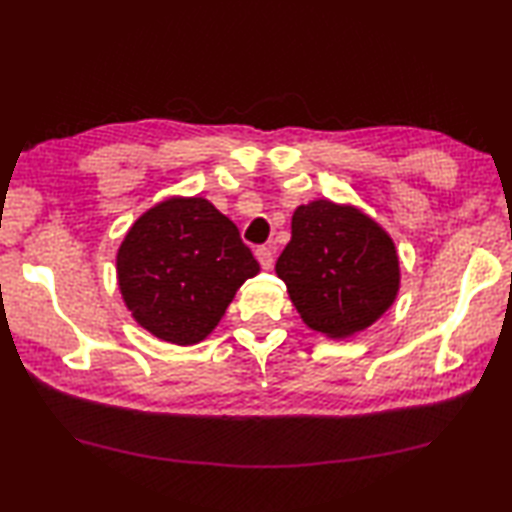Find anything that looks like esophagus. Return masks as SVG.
I'll use <instances>...</instances> for the list:
<instances>
[{
    "instance_id": "esophagus-1",
    "label": "esophagus",
    "mask_w": 512,
    "mask_h": 512,
    "mask_svg": "<svg viewBox=\"0 0 512 512\" xmlns=\"http://www.w3.org/2000/svg\"><path fill=\"white\" fill-rule=\"evenodd\" d=\"M255 255H257V261L261 263L263 270H272V265H274V253H272L270 247H257Z\"/></svg>"
}]
</instances>
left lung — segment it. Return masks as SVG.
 Wrapping results in <instances>:
<instances>
[{
  "label": "left lung",
  "mask_w": 512,
  "mask_h": 512,
  "mask_svg": "<svg viewBox=\"0 0 512 512\" xmlns=\"http://www.w3.org/2000/svg\"><path fill=\"white\" fill-rule=\"evenodd\" d=\"M293 236L276 261L303 322L343 339L379 320L399 288L387 232L355 207L314 201L293 213Z\"/></svg>",
  "instance_id": "left-lung-1"
}]
</instances>
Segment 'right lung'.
Listing matches in <instances>:
<instances>
[{"label": "right lung", "mask_w": 512, "mask_h": 512, "mask_svg": "<svg viewBox=\"0 0 512 512\" xmlns=\"http://www.w3.org/2000/svg\"><path fill=\"white\" fill-rule=\"evenodd\" d=\"M259 272L234 221L207 198H169L127 232L117 276L140 326L175 345L203 341L240 284Z\"/></svg>", "instance_id": "1"}]
</instances>
